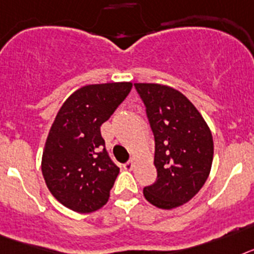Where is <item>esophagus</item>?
Returning <instances> with one entry per match:
<instances>
[{
	"instance_id": "obj_1",
	"label": "esophagus",
	"mask_w": 254,
	"mask_h": 254,
	"mask_svg": "<svg viewBox=\"0 0 254 254\" xmlns=\"http://www.w3.org/2000/svg\"><path fill=\"white\" fill-rule=\"evenodd\" d=\"M133 167H134L133 161H127V162H125V164H124V169L125 170H133Z\"/></svg>"
}]
</instances>
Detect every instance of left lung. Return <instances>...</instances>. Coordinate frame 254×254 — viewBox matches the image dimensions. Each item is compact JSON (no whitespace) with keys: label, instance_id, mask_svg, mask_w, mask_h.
<instances>
[{"label":"left lung","instance_id":"left-lung-1","mask_svg":"<svg viewBox=\"0 0 254 254\" xmlns=\"http://www.w3.org/2000/svg\"><path fill=\"white\" fill-rule=\"evenodd\" d=\"M154 136L157 179L143 189L153 206L171 209L187 203L208 178L213 158L212 134L193 103L174 88L134 84Z\"/></svg>","mask_w":254,"mask_h":254}]
</instances>
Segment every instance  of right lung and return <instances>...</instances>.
I'll return each instance as SVG.
<instances>
[{
  "label": "right lung",
  "mask_w": 254,
  "mask_h": 254,
  "mask_svg": "<svg viewBox=\"0 0 254 254\" xmlns=\"http://www.w3.org/2000/svg\"><path fill=\"white\" fill-rule=\"evenodd\" d=\"M131 83L85 85L61 106L42 157L48 189L61 204L93 212L109 200L119 167L106 149L101 125L130 93Z\"/></svg>",
  "instance_id": "add662e5"
}]
</instances>
